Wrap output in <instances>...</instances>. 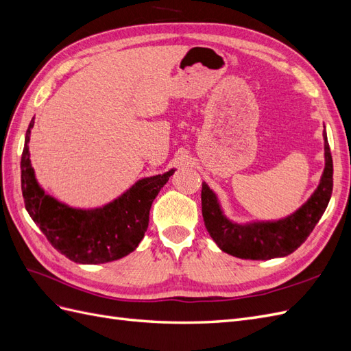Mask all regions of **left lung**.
<instances>
[{"instance_id":"left-lung-1","label":"left lung","mask_w":351,"mask_h":351,"mask_svg":"<svg viewBox=\"0 0 351 351\" xmlns=\"http://www.w3.org/2000/svg\"><path fill=\"white\" fill-rule=\"evenodd\" d=\"M324 142L325 168L319 186L302 208L285 218L237 224L224 215L217 195L206 183H202L205 227L222 252L241 259L268 261L287 256L302 246L324 215L332 193V156L325 132Z\"/></svg>"}]
</instances>
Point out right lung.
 Instances as JSON below:
<instances>
[{
  "label": "right lung",
  "mask_w": 351,
  "mask_h": 351,
  "mask_svg": "<svg viewBox=\"0 0 351 351\" xmlns=\"http://www.w3.org/2000/svg\"><path fill=\"white\" fill-rule=\"evenodd\" d=\"M32 120L22 154V192L30 218L61 254L76 263L97 265L121 259L142 241L149 224V210L176 169L146 177L110 204L80 209L71 208L45 193L30 164L29 141Z\"/></svg>",
  "instance_id": "obj_1"
}]
</instances>
